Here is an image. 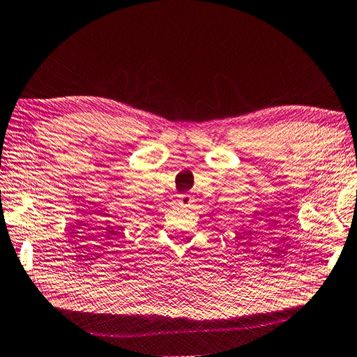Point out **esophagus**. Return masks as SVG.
<instances>
[{
	"instance_id": "obj_1",
	"label": "esophagus",
	"mask_w": 357,
	"mask_h": 357,
	"mask_svg": "<svg viewBox=\"0 0 357 357\" xmlns=\"http://www.w3.org/2000/svg\"><path fill=\"white\" fill-rule=\"evenodd\" d=\"M190 204H192V197H190L188 195L179 196V205L181 206H190Z\"/></svg>"
}]
</instances>
